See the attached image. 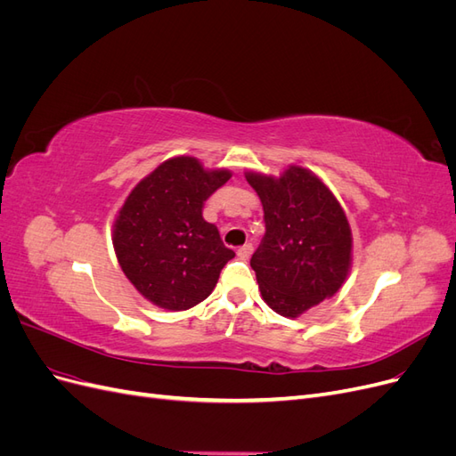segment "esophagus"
I'll return each instance as SVG.
<instances>
[{
	"instance_id": "esophagus-1",
	"label": "esophagus",
	"mask_w": 456,
	"mask_h": 456,
	"mask_svg": "<svg viewBox=\"0 0 456 456\" xmlns=\"http://www.w3.org/2000/svg\"><path fill=\"white\" fill-rule=\"evenodd\" d=\"M251 253H253V245L251 243H245L243 247H240V249H238V256L243 258V260L249 258Z\"/></svg>"
}]
</instances>
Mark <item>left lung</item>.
Returning <instances> with one entry per match:
<instances>
[{"mask_svg": "<svg viewBox=\"0 0 456 456\" xmlns=\"http://www.w3.org/2000/svg\"><path fill=\"white\" fill-rule=\"evenodd\" d=\"M262 201L266 236L251 258L262 300L295 317L335 297L352 270L348 216L330 188L302 165L280 176L247 171Z\"/></svg>", "mask_w": 456, "mask_h": 456, "instance_id": "obj_1", "label": "left lung"}]
</instances>
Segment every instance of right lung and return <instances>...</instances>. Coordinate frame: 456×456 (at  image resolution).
Returning <instances> with one entry per match:
<instances>
[{
  "label": "right lung",
  "instance_id": "right-lung-1",
  "mask_svg": "<svg viewBox=\"0 0 456 456\" xmlns=\"http://www.w3.org/2000/svg\"><path fill=\"white\" fill-rule=\"evenodd\" d=\"M230 176L224 167L175 156L136 183L119 207L112 230L118 262L154 306L183 312L200 305L236 256L201 216L203 201Z\"/></svg>",
  "mask_w": 456,
  "mask_h": 456
}]
</instances>
